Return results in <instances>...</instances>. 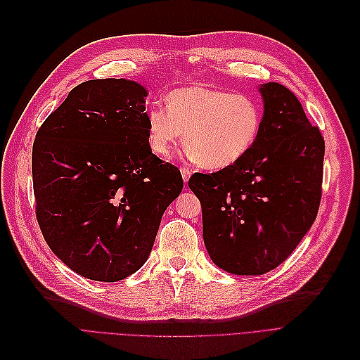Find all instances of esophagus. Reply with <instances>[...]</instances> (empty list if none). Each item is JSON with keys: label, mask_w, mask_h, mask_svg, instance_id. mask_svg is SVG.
Segmentation results:
<instances>
[{"label": "esophagus", "mask_w": 360, "mask_h": 360, "mask_svg": "<svg viewBox=\"0 0 360 360\" xmlns=\"http://www.w3.org/2000/svg\"><path fill=\"white\" fill-rule=\"evenodd\" d=\"M180 171H181V176H183L184 183L189 181V179H191V176H192V171H191L189 168H181Z\"/></svg>", "instance_id": "obj_1"}]
</instances>
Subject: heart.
Returning <instances> with one entry per match:
<instances>
[{
	"label": "heart",
	"instance_id": "1",
	"mask_svg": "<svg viewBox=\"0 0 360 360\" xmlns=\"http://www.w3.org/2000/svg\"><path fill=\"white\" fill-rule=\"evenodd\" d=\"M165 105H152L146 112L152 150L168 157L186 131L189 155L212 169L240 161L264 123V110L255 98L200 84L173 91Z\"/></svg>",
	"mask_w": 360,
	"mask_h": 360
}]
</instances>
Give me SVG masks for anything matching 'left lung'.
<instances>
[{
  "label": "left lung",
  "mask_w": 360,
  "mask_h": 360,
  "mask_svg": "<svg viewBox=\"0 0 360 360\" xmlns=\"http://www.w3.org/2000/svg\"><path fill=\"white\" fill-rule=\"evenodd\" d=\"M264 123L255 146L217 173H195L203 242L212 262L236 276H262L300 243L316 218L323 138L283 84L259 88Z\"/></svg>",
  "instance_id": "8db88e82"
}]
</instances>
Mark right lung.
Listing matches in <instances>:
<instances>
[{
  "label": "right lung",
  "mask_w": 360,
  "mask_h": 360,
  "mask_svg": "<svg viewBox=\"0 0 360 360\" xmlns=\"http://www.w3.org/2000/svg\"><path fill=\"white\" fill-rule=\"evenodd\" d=\"M139 83H80L39 127L32 149L37 219L45 242L79 276L114 283L138 271L180 169L152 153Z\"/></svg>",
  "instance_id": "obj_1"
}]
</instances>
